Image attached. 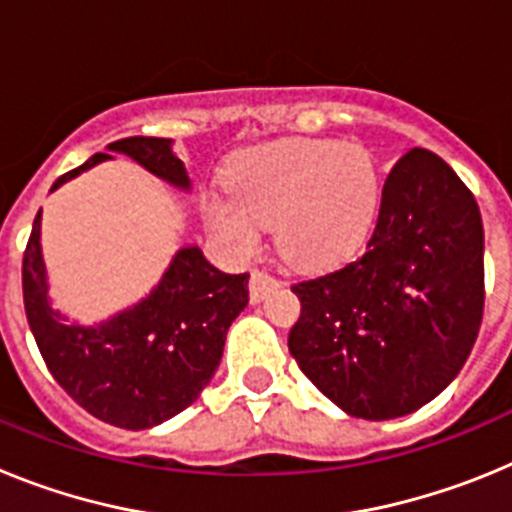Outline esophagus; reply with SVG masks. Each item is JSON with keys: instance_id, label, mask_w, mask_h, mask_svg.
Masks as SVG:
<instances>
[{"instance_id": "1", "label": "esophagus", "mask_w": 512, "mask_h": 512, "mask_svg": "<svg viewBox=\"0 0 512 512\" xmlns=\"http://www.w3.org/2000/svg\"><path fill=\"white\" fill-rule=\"evenodd\" d=\"M279 287V279L271 277L269 271L264 269H256L251 274V284H248V292H251V300L253 302H261L266 295H269L271 289Z\"/></svg>"}]
</instances>
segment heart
<instances>
[{"label": "heart", "instance_id": "b5f03b06", "mask_svg": "<svg viewBox=\"0 0 512 512\" xmlns=\"http://www.w3.org/2000/svg\"><path fill=\"white\" fill-rule=\"evenodd\" d=\"M230 197L202 200L212 233L238 256L259 246L261 225L289 264L328 266L364 241L379 202L372 153L356 143L282 138L235 153Z\"/></svg>", "mask_w": 512, "mask_h": 512}]
</instances>
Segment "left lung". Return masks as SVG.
<instances>
[{"label":"left lung","instance_id":"left-lung-1","mask_svg":"<svg viewBox=\"0 0 512 512\" xmlns=\"http://www.w3.org/2000/svg\"><path fill=\"white\" fill-rule=\"evenodd\" d=\"M289 354L343 413L392 420L441 395L485 310V230L446 161L413 148L382 189L364 253L292 287Z\"/></svg>","mask_w":512,"mask_h":512}]
</instances>
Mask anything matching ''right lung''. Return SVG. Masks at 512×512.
Wrapping results in <instances>:
<instances>
[{"label": "right lung", "instance_id": "1", "mask_svg": "<svg viewBox=\"0 0 512 512\" xmlns=\"http://www.w3.org/2000/svg\"><path fill=\"white\" fill-rule=\"evenodd\" d=\"M112 153L128 156L179 192L192 189L174 140L133 135L63 174L51 192L112 161ZM40 212L22 259V295L27 323L53 379L94 418L128 431L161 425L189 408L210 384L228 328L248 305V274H225L200 246H182L143 300L94 325L76 323L48 297Z\"/></svg>", "mask_w": 512, "mask_h": 512}]
</instances>
